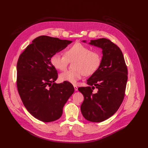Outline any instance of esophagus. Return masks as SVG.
Returning a JSON list of instances; mask_svg holds the SVG:
<instances>
[{"label": "esophagus", "mask_w": 148, "mask_h": 148, "mask_svg": "<svg viewBox=\"0 0 148 148\" xmlns=\"http://www.w3.org/2000/svg\"><path fill=\"white\" fill-rule=\"evenodd\" d=\"M74 88H75V91H78V87H77L76 86H74Z\"/></svg>", "instance_id": "34e87169"}]
</instances>
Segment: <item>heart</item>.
Here are the masks:
<instances>
[{
	"label": "heart",
	"mask_w": 148,
	"mask_h": 148,
	"mask_svg": "<svg viewBox=\"0 0 148 148\" xmlns=\"http://www.w3.org/2000/svg\"><path fill=\"white\" fill-rule=\"evenodd\" d=\"M74 70H68L60 75L61 81L75 84L84 75L94 74L101 66L102 56L99 51L90 50L89 47L80 43H76L65 51L64 55L54 53L51 58L52 65L57 70L66 69L69 62L75 61Z\"/></svg>",
	"instance_id": "1"
}]
</instances>
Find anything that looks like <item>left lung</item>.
Listing matches in <instances>:
<instances>
[{
    "label": "left lung",
    "mask_w": 148,
    "mask_h": 148,
    "mask_svg": "<svg viewBox=\"0 0 148 148\" xmlns=\"http://www.w3.org/2000/svg\"><path fill=\"white\" fill-rule=\"evenodd\" d=\"M88 44L101 48L103 56L101 66L87 81L89 86L78 88L84 97L81 111L87 121L101 122L113 115L122 103L128 70L121 49L110 40H91ZM95 88L98 91L94 94Z\"/></svg>",
    "instance_id": "1"
}]
</instances>
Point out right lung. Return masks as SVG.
I'll use <instances>...</instances> for the list:
<instances>
[{
    "label": "right lung",
    "instance_id": "1",
    "mask_svg": "<svg viewBox=\"0 0 148 148\" xmlns=\"http://www.w3.org/2000/svg\"><path fill=\"white\" fill-rule=\"evenodd\" d=\"M72 41L41 36L35 38L20 54L17 64V86L26 110L45 122L57 120L74 92L72 84H56L57 71L51 58Z\"/></svg>",
    "mask_w": 148,
    "mask_h": 148
}]
</instances>
